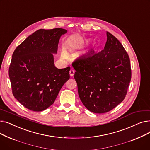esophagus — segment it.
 <instances>
[{"label": "esophagus", "mask_w": 150, "mask_h": 150, "mask_svg": "<svg viewBox=\"0 0 150 150\" xmlns=\"http://www.w3.org/2000/svg\"><path fill=\"white\" fill-rule=\"evenodd\" d=\"M69 74H70V76H73L74 75V74H75V70H73V69H70Z\"/></svg>", "instance_id": "34e87169"}]
</instances>
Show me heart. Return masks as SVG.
Here are the masks:
<instances>
[{"label": "heart", "instance_id": "1", "mask_svg": "<svg viewBox=\"0 0 150 150\" xmlns=\"http://www.w3.org/2000/svg\"><path fill=\"white\" fill-rule=\"evenodd\" d=\"M85 42H86V41H85V40H84V39H81V40L78 41L77 42H76V43L74 44V47L75 49L80 48V47H81L84 44ZM89 51H88V52H85V53H83L82 55H83V56H85V55L87 54V53H89ZM62 56L63 58H66V57H67V54H66V53L65 51H64V52H62Z\"/></svg>", "mask_w": 150, "mask_h": 150}]
</instances>
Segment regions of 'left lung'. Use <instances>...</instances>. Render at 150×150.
Returning a JSON list of instances; mask_svg holds the SVG:
<instances>
[{
  "instance_id": "1",
  "label": "left lung",
  "mask_w": 150,
  "mask_h": 150,
  "mask_svg": "<svg viewBox=\"0 0 150 150\" xmlns=\"http://www.w3.org/2000/svg\"><path fill=\"white\" fill-rule=\"evenodd\" d=\"M104 49L91 51L72 64L78 96L89 111L97 114L111 111L125 98L131 78L130 60L118 39L106 32Z\"/></svg>"
}]
</instances>
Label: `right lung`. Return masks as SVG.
<instances>
[{
	"label": "right lung",
	"mask_w": 150,
	"mask_h": 150,
	"mask_svg": "<svg viewBox=\"0 0 150 150\" xmlns=\"http://www.w3.org/2000/svg\"><path fill=\"white\" fill-rule=\"evenodd\" d=\"M67 30L39 29L27 37L12 55L9 77L14 97L36 112L50 106L62 86L70 78V67L54 64L59 39Z\"/></svg>",
	"instance_id": "1"
}]
</instances>
